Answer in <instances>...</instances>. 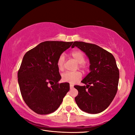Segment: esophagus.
<instances>
[{"instance_id": "34e87169", "label": "esophagus", "mask_w": 135, "mask_h": 135, "mask_svg": "<svg viewBox=\"0 0 135 135\" xmlns=\"http://www.w3.org/2000/svg\"><path fill=\"white\" fill-rule=\"evenodd\" d=\"M70 89H73L74 88V86H73V84H70Z\"/></svg>"}]
</instances>
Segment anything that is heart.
Masks as SVG:
<instances>
[{
  "mask_svg": "<svg viewBox=\"0 0 135 135\" xmlns=\"http://www.w3.org/2000/svg\"><path fill=\"white\" fill-rule=\"evenodd\" d=\"M71 55L78 63L79 68L86 71L88 69V65L84 62L85 56L84 54L80 51H74L71 53ZM65 55L64 54H61L58 57L56 61V65L59 70L62 71L64 68L65 64ZM82 74L80 71L70 72L67 71L62 74V80L64 82H68L71 84H74L81 78Z\"/></svg>",
  "mask_w": 135,
  "mask_h": 135,
  "instance_id": "heart-1",
  "label": "heart"
}]
</instances>
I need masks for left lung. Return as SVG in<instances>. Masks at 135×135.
I'll return each instance as SVG.
<instances>
[{
    "label": "left lung",
    "mask_w": 135,
    "mask_h": 135,
    "mask_svg": "<svg viewBox=\"0 0 135 135\" xmlns=\"http://www.w3.org/2000/svg\"><path fill=\"white\" fill-rule=\"evenodd\" d=\"M89 59L90 73L81 82L86 86H74L79 92L75 98L81 110L89 114L101 113L108 108L117 93L119 70L114 56L99 46L74 42Z\"/></svg>",
    "instance_id": "8db88e82"
}]
</instances>
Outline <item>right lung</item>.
<instances>
[{
	"label": "right lung",
	"instance_id": "right-lung-1",
	"mask_svg": "<svg viewBox=\"0 0 135 135\" xmlns=\"http://www.w3.org/2000/svg\"><path fill=\"white\" fill-rule=\"evenodd\" d=\"M73 42L46 41L24 55L18 72V81L24 102L38 114L54 113L70 90L56 65L58 57Z\"/></svg>",
	"mask_w": 135,
	"mask_h": 135
}]
</instances>
